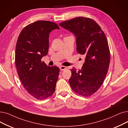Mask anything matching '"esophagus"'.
I'll use <instances>...</instances> for the list:
<instances>
[{
  "label": "esophagus",
  "instance_id": "obj_1",
  "mask_svg": "<svg viewBox=\"0 0 128 128\" xmlns=\"http://www.w3.org/2000/svg\"><path fill=\"white\" fill-rule=\"evenodd\" d=\"M67 68V67H66V66H60V70H63Z\"/></svg>",
  "mask_w": 128,
  "mask_h": 128
}]
</instances>
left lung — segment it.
<instances>
[{"mask_svg":"<svg viewBox=\"0 0 128 128\" xmlns=\"http://www.w3.org/2000/svg\"><path fill=\"white\" fill-rule=\"evenodd\" d=\"M59 25L75 36L76 50L85 56L81 70H71L70 86L80 95L90 96L101 87L108 70L110 54L106 36L90 18L78 16Z\"/></svg>","mask_w":128,"mask_h":128,"instance_id":"obj_1","label":"left lung"}]
</instances>
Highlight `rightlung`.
<instances>
[{
  "label": "right lung",
  "mask_w": 128,
  "mask_h": 128,
  "mask_svg": "<svg viewBox=\"0 0 128 128\" xmlns=\"http://www.w3.org/2000/svg\"><path fill=\"white\" fill-rule=\"evenodd\" d=\"M60 29L53 22L40 20L25 26L16 44L15 63L19 78L26 90L33 97L42 100L54 94L59 68L47 66L42 62L48 50L49 33Z\"/></svg>",
  "instance_id": "1"
}]
</instances>
